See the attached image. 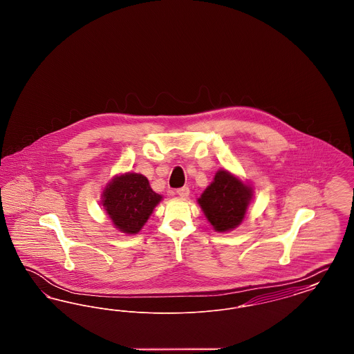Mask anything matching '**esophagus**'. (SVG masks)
<instances>
[{
    "instance_id": "34e87169",
    "label": "esophagus",
    "mask_w": 354,
    "mask_h": 354,
    "mask_svg": "<svg viewBox=\"0 0 354 354\" xmlns=\"http://www.w3.org/2000/svg\"><path fill=\"white\" fill-rule=\"evenodd\" d=\"M176 192H178V195H179L180 198H187V196L189 195V188H188V187H182V188H179Z\"/></svg>"
}]
</instances>
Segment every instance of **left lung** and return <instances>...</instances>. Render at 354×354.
Listing matches in <instances>:
<instances>
[{
	"label": "left lung",
	"mask_w": 354,
	"mask_h": 354,
	"mask_svg": "<svg viewBox=\"0 0 354 354\" xmlns=\"http://www.w3.org/2000/svg\"><path fill=\"white\" fill-rule=\"evenodd\" d=\"M253 199V187L228 169L216 171L198 204L216 232H231L245 219Z\"/></svg>",
	"instance_id": "1"
}]
</instances>
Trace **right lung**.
Wrapping results in <instances>:
<instances>
[{
  "label": "right lung",
  "instance_id": "add662e5",
  "mask_svg": "<svg viewBox=\"0 0 354 354\" xmlns=\"http://www.w3.org/2000/svg\"><path fill=\"white\" fill-rule=\"evenodd\" d=\"M162 199V195L152 191L149 179L136 172L115 175L101 194L106 215L126 235L138 234Z\"/></svg>",
  "mask_w": 354,
  "mask_h": 354
}]
</instances>
